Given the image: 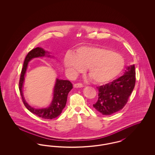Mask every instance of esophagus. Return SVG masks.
<instances>
[{
	"label": "esophagus",
	"instance_id": "34e87169",
	"mask_svg": "<svg viewBox=\"0 0 155 155\" xmlns=\"http://www.w3.org/2000/svg\"><path fill=\"white\" fill-rule=\"evenodd\" d=\"M74 88H82L83 87V85L81 83H77L74 85Z\"/></svg>",
	"mask_w": 155,
	"mask_h": 155
}]
</instances>
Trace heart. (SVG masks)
Masks as SVG:
<instances>
[{"label": "heart", "mask_w": 155, "mask_h": 155, "mask_svg": "<svg viewBox=\"0 0 155 155\" xmlns=\"http://www.w3.org/2000/svg\"><path fill=\"white\" fill-rule=\"evenodd\" d=\"M64 65L72 74H77L87 68L93 81L105 84L114 80L123 71L124 60L121 55L109 49L96 46H83L74 55L67 54Z\"/></svg>", "instance_id": "b5f03b06"}]
</instances>
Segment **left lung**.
Listing matches in <instances>:
<instances>
[{"label": "left lung", "instance_id": "8db88e82", "mask_svg": "<svg viewBox=\"0 0 155 155\" xmlns=\"http://www.w3.org/2000/svg\"><path fill=\"white\" fill-rule=\"evenodd\" d=\"M135 84V71L133 64L127 67L124 74L117 79L97 87L98 99L93 106L104 116L121 110L131 94Z\"/></svg>", "mask_w": 155, "mask_h": 155}]
</instances>
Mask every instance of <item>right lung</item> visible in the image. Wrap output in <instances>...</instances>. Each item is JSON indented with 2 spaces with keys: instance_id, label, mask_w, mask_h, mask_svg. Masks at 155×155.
<instances>
[{
  "instance_id": "add662e5",
  "label": "right lung",
  "mask_w": 155,
  "mask_h": 155,
  "mask_svg": "<svg viewBox=\"0 0 155 155\" xmlns=\"http://www.w3.org/2000/svg\"><path fill=\"white\" fill-rule=\"evenodd\" d=\"M42 57L53 58V56L49 55V52L45 51L43 48L40 47H37L35 49H33L27 54L24 60L20 75L19 89L22 97V102L28 110L39 117L46 119H53L59 116L66 106L68 94L73 88V84L70 81L60 80L58 78L56 79L53 89V97L52 103L49 106L46 108L36 109L31 106L26 102L22 93V87L25 79V75L27 71L28 63L34 58Z\"/></svg>"
}]
</instances>
